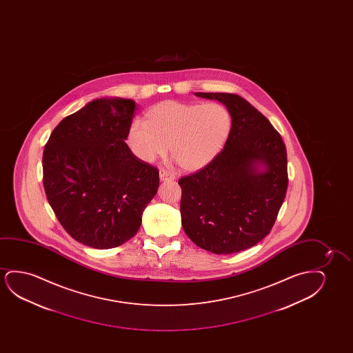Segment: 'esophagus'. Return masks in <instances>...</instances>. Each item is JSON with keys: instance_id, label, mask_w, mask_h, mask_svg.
<instances>
[{"instance_id": "1", "label": "esophagus", "mask_w": 353, "mask_h": 353, "mask_svg": "<svg viewBox=\"0 0 353 353\" xmlns=\"http://www.w3.org/2000/svg\"><path fill=\"white\" fill-rule=\"evenodd\" d=\"M159 179L160 181H174V176L168 172V171H165V170H160Z\"/></svg>"}]
</instances>
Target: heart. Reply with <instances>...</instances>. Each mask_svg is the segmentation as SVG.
<instances>
[{
    "label": "heart",
    "mask_w": 353,
    "mask_h": 353,
    "mask_svg": "<svg viewBox=\"0 0 353 353\" xmlns=\"http://www.w3.org/2000/svg\"><path fill=\"white\" fill-rule=\"evenodd\" d=\"M232 128V114L222 103L166 100L150 107L142 121H132L125 140L143 163L165 154L170 145V154L182 169L198 171L217 158Z\"/></svg>",
    "instance_id": "b5f03b06"
}]
</instances>
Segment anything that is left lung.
<instances>
[{"instance_id": "obj_1", "label": "left lung", "mask_w": 353, "mask_h": 353, "mask_svg": "<svg viewBox=\"0 0 353 353\" xmlns=\"http://www.w3.org/2000/svg\"><path fill=\"white\" fill-rule=\"evenodd\" d=\"M217 100L232 128L211 164L179 179L187 236L216 254L245 251L270 232L285 200L287 150L280 134L250 102L229 92H195Z\"/></svg>"}]
</instances>
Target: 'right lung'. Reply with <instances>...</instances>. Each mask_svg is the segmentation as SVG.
I'll return each mask as SVG.
<instances>
[{"instance_id":"add662e5","label":"right lung","mask_w":353,"mask_h":353,"mask_svg":"<svg viewBox=\"0 0 353 353\" xmlns=\"http://www.w3.org/2000/svg\"><path fill=\"white\" fill-rule=\"evenodd\" d=\"M135 110L130 99H97L63 118L44 145L49 205L85 246L108 250L135 236L159 188V171L125 143Z\"/></svg>"}]
</instances>
